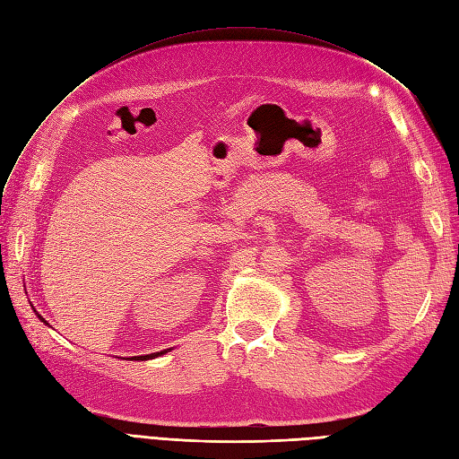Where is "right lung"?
Returning a JSON list of instances; mask_svg holds the SVG:
<instances>
[{
    "label": "right lung",
    "instance_id": "right-lung-1",
    "mask_svg": "<svg viewBox=\"0 0 459 459\" xmlns=\"http://www.w3.org/2000/svg\"><path fill=\"white\" fill-rule=\"evenodd\" d=\"M38 317H41V316H38ZM41 322H44L46 324V319L44 317H41ZM166 351H160V352H155V354H145V356H132V358H135V359H151V358H157V356H160V354H164ZM130 358V359H132Z\"/></svg>",
    "mask_w": 459,
    "mask_h": 459
}]
</instances>
